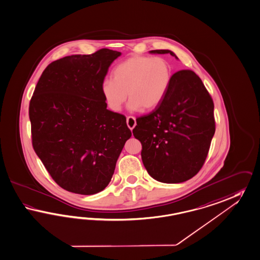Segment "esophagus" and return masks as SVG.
<instances>
[{
	"instance_id": "esophagus-1",
	"label": "esophagus",
	"mask_w": 260,
	"mask_h": 260,
	"mask_svg": "<svg viewBox=\"0 0 260 260\" xmlns=\"http://www.w3.org/2000/svg\"><path fill=\"white\" fill-rule=\"evenodd\" d=\"M127 126L129 127L130 130H133L135 126L137 125V121H136V118L133 116H129L127 117L126 119Z\"/></svg>"
}]
</instances>
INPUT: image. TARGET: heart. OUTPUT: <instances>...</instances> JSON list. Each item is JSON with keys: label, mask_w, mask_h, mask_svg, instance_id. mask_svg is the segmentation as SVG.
Instances as JSON below:
<instances>
[{"label": "heart", "mask_w": 260, "mask_h": 260, "mask_svg": "<svg viewBox=\"0 0 260 260\" xmlns=\"http://www.w3.org/2000/svg\"><path fill=\"white\" fill-rule=\"evenodd\" d=\"M172 80V68L166 59L134 55L114 68L112 79L102 82L101 94L114 112L120 111L127 97L129 110H151L165 98Z\"/></svg>", "instance_id": "1"}]
</instances>
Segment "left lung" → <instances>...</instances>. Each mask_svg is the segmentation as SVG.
I'll use <instances>...</instances> for the list:
<instances>
[{
  "label": "left lung",
  "mask_w": 260,
  "mask_h": 260,
  "mask_svg": "<svg viewBox=\"0 0 260 260\" xmlns=\"http://www.w3.org/2000/svg\"><path fill=\"white\" fill-rule=\"evenodd\" d=\"M150 53H170L153 50ZM215 133L214 104L198 75L179 71L159 106L137 119L134 137L142 145L141 158L153 179L167 184L192 178L207 158Z\"/></svg>",
  "instance_id": "obj_1"
}]
</instances>
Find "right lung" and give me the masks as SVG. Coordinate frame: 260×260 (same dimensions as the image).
<instances>
[{"label": "right lung", "mask_w": 260, "mask_h": 260, "mask_svg": "<svg viewBox=\"0 0 260 260\" xmlns=\"http://www.w3.org/2000/svg\"><path fill=\"white\" fill-rule=\"evenodd\" d=\"M121 53L101 49L52 62L29 106L33 148L55 183L71 192H100L132 136L126 118L107 109L101 84Z\"/></svg>", "instance_id": "add662e5"}]
</instances>
